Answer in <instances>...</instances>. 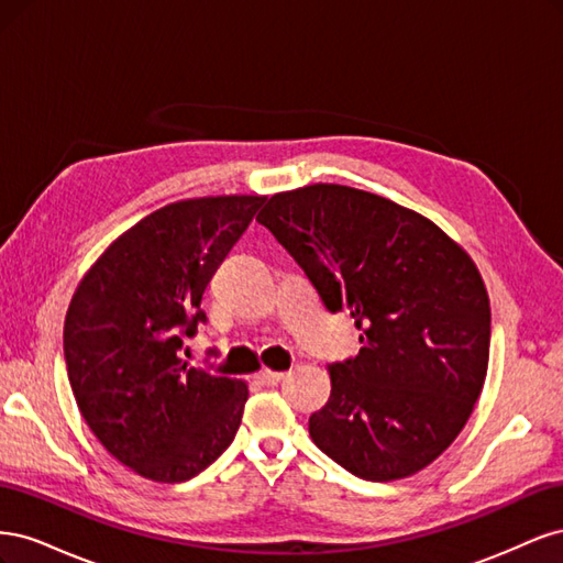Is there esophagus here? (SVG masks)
<instances>
[{
	"mask_svg": "<svg viewBox=\"0 0 563 563\" xmlns=\"http://www.w3.org/2000/svg\"><path fill=\"white\" fill-rule=\"evenodd\" d=\"M284 376H286L284 371H269V368H263L258 378H261V383H263V385H279V383L284 380Z\"/></svg>",
	"mask_w": 563,
	"mask_h": 563,
	"instance_id": "esophagus-1",
	"label": "esophagus"
}]
</instances>
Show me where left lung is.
I'll return each mask as SVG.
<instances>
[{
    "label": "left lung",
    "mask_w": 563,
    "mask_h": 563,
    "mask_svg": "<svg viewBox=\"0 0 563 563\" xmlns=\"http://www.w3.org/2000/svg\"><path fill=\"white\" fill-rule=\"evenodd\" d=\"M329 312L362 331L335 362L310 437L366 482L428 467L482 395L490 308L479 269L432 220L385 197L317 183L269 197L258 213Z\"/></svg>",
    "instance_id": "1"
}]
</instances>
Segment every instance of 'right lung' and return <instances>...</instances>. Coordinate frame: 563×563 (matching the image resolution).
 Here are the masks:
<instances>
[{
  "mask_svg": "<svg viewBox=\"0 0 563 563\" xmlns=\"http://www.w3.org/2000/svg\"><path fill=\"white\" fill-rule=\"evenodd\" d=\"M265 197H201L145 216L100 255L65 317L67 378L91 432L145 479L180 484L225 453L249 389L180 360L203 288Z\"/></svg>",
  "mask_w": 563,
  "mask_h": 563,
  "instance_id": "obj_1",
  "label": "right lung"
}]
</instances>
